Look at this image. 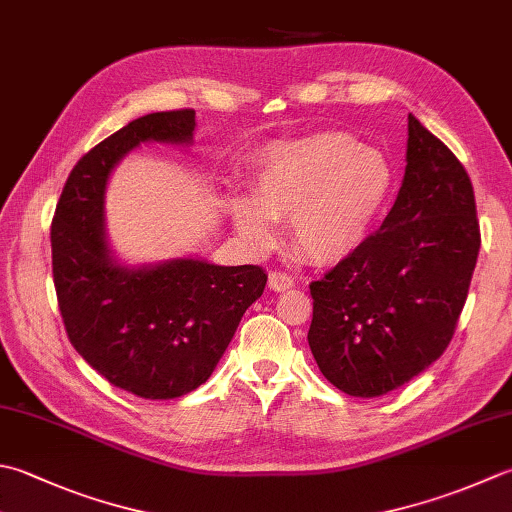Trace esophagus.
<instances>
[{"label":"esophagus","mask_w":512,"mask_h":512,"mask_svg":"<svg viewBox=\"0 0 512 512\" xmlns=\"http://www.w3.org/2000/svg\"><path fill=\"white\" fill-rule=\"evenodd\" d=\"M268 286L277 290V293H282V290H288L295 286V279L288 273H282V270H273V273L268 275Z\"/></svg>","instance_id":"esophagus-1"}]
</instances>
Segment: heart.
I'll return each mask as SVG.
<instances>
[{"label": "heart", "mask_w": 512, "mask_h": 512, "mask_svg": "<svg viewBox=\"0 0 512 512\" xmlns=\"http://www.w3.org/2000/svg\"><path fill=\"white\" fill-rule=\"evenodd\" d=\"M395 179L384 150L324 130L264 150L253 177L255 197L230 195L226 210L250 244L268 248L275 242L270 219H284L299 253L335 266L366 244L386 213Z\"/></svg>", "instance_id": "b5f03b06"}]
</instances>
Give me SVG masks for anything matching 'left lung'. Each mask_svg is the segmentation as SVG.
Masks as SVG:
<instances>
[{"label": "left lung", "instance_id": "obj_1", "mask_svg": "<svg viewBox=\"0 0 512 512\" xmlns=\"http://www.w3.org/2000/svg\"><path fill=\"white\" fill-rule=\"evenodd\" d=\"M473 184L450 148L408 115L406 173L384 224L310 284L308 346L353 397L404 386L442 357L477 264Z\"/></svg>", "mask_w": 512, "mask_h": 512}]
</instances>
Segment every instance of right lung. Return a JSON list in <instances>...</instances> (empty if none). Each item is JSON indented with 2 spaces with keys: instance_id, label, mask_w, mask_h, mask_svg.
Here are the masks:
<instances>
[{
  "instance_id": "right-lung-1",
  "label": "right lung",
  "mask_w": 512,
  "mask_h": 512,
  "mask_svg": "<svg viewBox=\"0 0 512 512\" xmlns=\"http://www.w3.org/2000/svg\"><path fill=\"white\" fill-rule=\"evenodd\" d=\"M195 110L133 119L70 170L50 226L53 282L70 344L110 384L144 399H175L202 386L262 297V266L206 259L128 268L104 233L106 182L144 142H193Z\"/></svg>"
}]
</instances>
